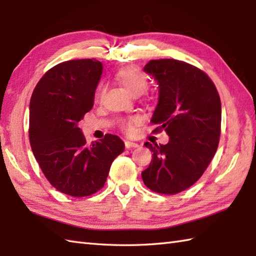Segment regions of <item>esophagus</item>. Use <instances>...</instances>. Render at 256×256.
<instances>
[{"label": "esophagus", "mask_w": 256, "mask_h": 256, "mask_svg": "<svg viewBox=\"0 0 256 256\" xmlns=\"http://www.w3.org/2000/svg\"><path fill=\"white\" fill-rule=\"evenodd\" d=\"M124 146H126V148H134V147H138V144L132 142H129V140H126L124 142Z\"/></svg>", "instance_id": "34e87169"}]
</instances>
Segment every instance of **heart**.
<instances>
[{
	"label": "heart",
	"mask_w": 256,
	"mask_h": 256,
	"mask_svg": "<svg viewBox=\"0 0 256 256\" xmlns=\"http://www.w3.org/2000/svg\"><path fill=\"white\" fill-rule=\"evenodd\" d=\"M116 80L132 96L142 95V94L147 92L149 87L147 75L134 66L122 67V68L116 72ZM104 92H105V87L100 86L97 94L99 99L104 96ZM137 122L138 119L134 117L124 119V120L119 122V128L122 129V132L130 134L134 132V124Z\"/></svg>",
	"instance_id": "b5f03b06"
}]
</instances>
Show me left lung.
Wrapping results in <instances>:
<instances>
[{
	"instance_id": "obj_1",
	"label": "left lung",
	"mask_w": 256,
	"mask_h": 256,
	"mask_svg": "<svg viewBox=\"0 0 256 256\" xmlns=\"http://www.w3.org/2000/svg\"><path fill=\"white\" fill-rule=\"evenodd\" d=\"M144 72L159 85L152 132L169 134L166 144L144 146L152 160L142 172L146 186L157 194H176L201 178L216 152L221 134V100L204 72L176 60H151Z\"/></svg>"
}]
</instances>
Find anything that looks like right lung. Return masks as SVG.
<instances>
[{
	"label": "right lung",
	"instance_id": "1",
	"mask_svg": "<svg viewBox=\"0 0 256 256\" xmlns=\"http://www.w3.org/2000/svg\"><path fill=\"white\" fill-rule=\"evenodd\" d=\"M102 72L95 58L72 60L52 67L30 97L28 137L34 157L55 189L76 198L105 184L114 159L124 144L114 134L86 142L77 124L94 106Z\"/></svg>",
	"mask_w": 256,
	"mask_h": 256
}]
</instances>
